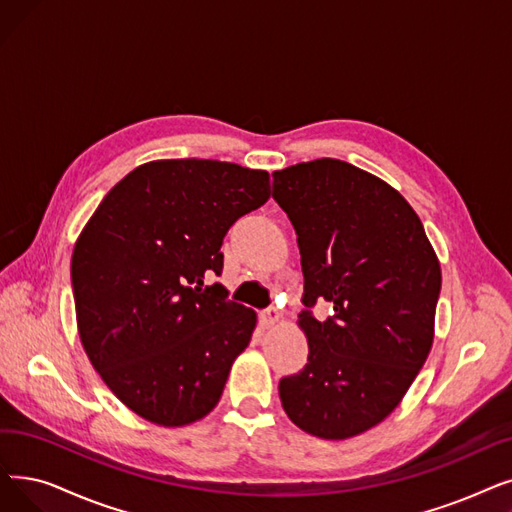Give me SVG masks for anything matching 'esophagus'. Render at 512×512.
<instances>
[{
    "label": "esophagus",
    "mask_w": 512,
    "mask_h": 512,
    "mask_svg": "<svg viewBox=\"0 0 512 512\" xmlns=\"http://www.w3.org/2000/svg\"><path fill=\"white\" fill-rule=\"evenodd\" d=\"M278 322H280V314H278L276 309L263 311V314L259 316V326H261L263 330H270V328H274Z\"/></svg>",
    "instance_id": "esophagus-1"
}]
</instances>
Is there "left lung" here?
Segmentation results:
<instances>
[{"instance_id": "1", "label": "left lung", "mask_w": 512, "mask_h": 512, "mask_svg": "<svg viewBox=\"0 0 512 512\" xmlns=\"http://www.w3.org/2000/svg\"><path fill=\"white\" fill-rule=\"evenodd\" d=\"M274 198L297 232L309 355L280 381L295 425L341 441L383 422L425 366L435 337L441 268L422 221L381 177L339 159L274 171Z\"/></svg>"}]
</instances>
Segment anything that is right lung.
<instances>
[{"instance_id": "add662e5", "label": "right lung", "mask_w": 512, "mask_h": 512, "mask_svg": "<svg viewBox=\"0 0 512 512\" xmlns=\"http://www.w3.org/2000/svg\"><path fill=\"white\" fill-rule=\"evenodd\" d=\"M268 198V171L150 161L81 230L71 259L81 345L106 387L152 425L205 418L249 347L257 314L205 278L221 274L234 221Z\"/></svg>"}]
</instances>
